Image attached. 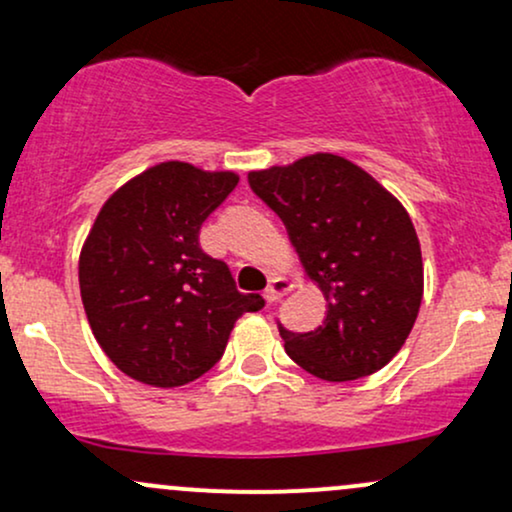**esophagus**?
<instances>
[{"label": "esophagus", "mask_w": 512, "mask_h": 512, "mask_svg": "<svg viewBox=\"0 0 512 512\" xmlns=\"http://www.w3.org/2000/svg\"><path fill=\"white\" fill-rule=\"evenodd\" d=\"M291 289H293V284L286 279V276H274V279L269 281L267 289H264V298H267V303H276L279 298H284Z\"/></svg>", "instance_id": "34e87169"}]
</instances>
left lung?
Instances as JSON below:
<instances>
[{
    "instance_id": "left-lung-1",
    "label": "left lung",
    "mask_w": 512,
    "mask_h": 512,
    "mask_svg": "<svg viewBox=\"0 0 512 512\" xmlns=\"http://www.w3.org/2000/svg\"><path fill=\"white\" fill-rule=\"evenodd\" d=\"M248 180L284 221L305 279L327 301L315 332L279 327L286 354L327 383L387 366L424 298L421 245L402 202L349 158L322 151L250 170Z\"/></svg>"
}]
</instances>
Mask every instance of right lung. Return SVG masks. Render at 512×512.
<instances>
[{"instance_id":"obj_1","label":"right lung","mask_w":512,"mask_h":512,"mask_svg":"<svg viewBox=\"0 0 512 512\" xmlns=\"http://www.w3.org/2000/svg\"><path fill=\"white\" fill-rule=\"evenodd\" d=\"M236 185L233 170L166 161L98 211L79 255L81 301L105 356L137 383L197 380L223 356L238 317L264 305L199 248L204 219Z\"/></svg>"}]
</instances>
